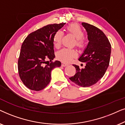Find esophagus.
I'll return each mask as SVG.
<instances>
[{"label": "esophagus", "instance_id": "obj_1", "mask_svg": "<svg viewBox=\"0 0 125 125\" xmlns=\"http://www.w3.org/2000/svg\"><path fill=\"white\" fill-rule=\"evenodd\" d=\"M68 65V64L66 63H64V62H62V66H63V67H65V66H67Z\"/></svg>", "mask_w": 125, "mask_h": 125}]
</instances>
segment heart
I'll list each match as a JSON object with an SVG mask.
<instances>
[{
  "mask_svg": "<svg viewBox=\"0 0 125 125\" xmlns=\"http://www.w3.org/2000/svg\"><path fill=\"white\" fill-rule=\"evenodd\" d=\"M67 32L72 35L76 39V45L79 47L83 46L82 38H83L84 33L81 28L77 24H73L67 27ZM63 32L61 31H58L55 34L54 37V45L56 47H59L61 46L62 38L63 36ZM77 55L76 51L73 49H63L58 51L56 54L58 59L64 62L69 63L72 61L73 58L75 57Z\"/></svg>",
  "mask_w": 125,
  "mask_h": 125,
  "instance_id": "b5f03b06",
  "label": "heart"
}]
</instances>
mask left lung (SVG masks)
Wrapping results in <instances>:
<instances>
[{
    "mask_svg": "<svg viewBox=\"0 0 125 125\" xmlns=\"http://www.w3.org/2000/svg\"><path fill=\"white\" fill-rule=\"evenodd\" d=\"M89 42L78 60L86 63L84 69L73 64L76 74L70 78L72 82L83 87L95 84L105 74L109 65L111 46L109 39L101 30L93 25L82 23Z\"/></svg>",
    "mask_w": 125,
    "mask_h": 125,
    "instance_id": "8db88e82",
    "label": "left lung"
}]
</instances>
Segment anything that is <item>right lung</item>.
I'll use <instances>...</instances> for the list:
<instances>
[{
  "label": "right lung",
  "instance_id": "add662e5",
  "mask_svg": "<svg viewBox=\"0 0 125 125\" xmlns=\"http://www.w3.org/2000/svg\"><path fill=\"white\" fill-rule=\"evenodd\" d=\"M66 23L49 24L37 30L29 35L21 47L18 71L23 83L29 89L40 91L44 89L51 81V71L61 66L55 61L54 50V37L55 33ZM46 65L44 63L49 61ZM47 64V63H46Z\"/></svg>",
  "mask_w": 125,
  "mask_h": 125
}]
</instances>
